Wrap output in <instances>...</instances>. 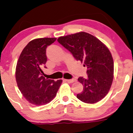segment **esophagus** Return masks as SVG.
I'll list each match as a JSON object with an SVG mask.
<instances>
[{
	"mask_svg": "<svg viewBox=\"0 0 133 133\" xmlns=\"http://www.w3.org/2000/svg\"><path fill=\"white\" fill-rule=\"evenodd\" d=\"M65 81H66L67 82L69 83H74V82H75V81H77V79H76L75 78H73V79H65Z\"/></svg>",
	"mask_w": 133,
	"mask_h": 133,
	"instance_id": "esophagus-1",
	"label": "esophagus"
}]
</instances>
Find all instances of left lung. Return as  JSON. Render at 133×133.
<instances>
[{"mask_svg": "<svg viewBox=\"0 0 133 133\" xmlns=\"http://www.w3.org/2000/svg\"><path fill=\"white\" fill-rule=\"evenodd\" d=\"M57 41L87 67L88 78L79 77L83 91L77 97L81 102L93 104L105 97L114 78V61L108 48L98 38L81 31L60 36Z\"/></svg>", "mask_w": 133, "mask_h": 133, "instance_id": "1", "label": "left lung"}]
</instances>
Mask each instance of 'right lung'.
I'll return each instance as SVG.
<instances>
[{"label":"right lung","instance_id":"obj_1","mask_svg":"<svg viewBox=\"0 0 133 133\" xmlns=\"http://www.w3.org/2000/svg\"><path fill=\"white\" fill-rule=\"evenodd\" d=\"M56 38L35 39L28 43L19 56L16 68V80L23 96L30 103L36 106L50 103L62 83L41 75L42 68L47 62L46 48L55 41Z\"/></svg>","mask_w":133,"mask_h":133}]
</instances>
